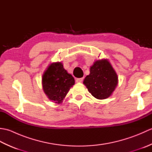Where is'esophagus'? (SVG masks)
I'll return each instance as SVG.
<instances>
[{"label": "esophagus", "instance_id": "esophagus-1", "mask_svg": "<svg viewBox=\"0 0 152 152\" xmlns=\"http://www.w3.org/2000/svg\"><path fill=\"white\" fill-rule=\"evenodd\" d=\"M83 78H76V82L77 83H80V82H82L83 81Z\"/></svg>", "mask_w": 152, "mask_h": 152}]
</instances>
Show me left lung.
<instances>
[{"label":"left lung","mask_w":152,"mask_h":152,"mask_svg":"<svg viewBox=\"0 0 152 152\" xmlns=\"http://www.w3.org/2000/svg\"><path fill=\"white\" fill-rule=\"evenodd\" d=\"M83 84L89 93L97 99H105L110 96L118 83V75L108 59L95 61L90 67Z\"/></svg>","instance_id":"8db88e82"}]
</instances>
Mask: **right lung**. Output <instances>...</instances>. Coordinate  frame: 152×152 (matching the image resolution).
I'll return each instance as SVG.
<instances>
[{
  "label": "right lung",
  "instance_id": "right-lung-1",
  "mask_svg": "<svg viewBox=\"0 0 152 152\" xmlns=\"http://www.w3.org/2000/svg\"><path fill=\"white\" fill-rule=\"evenodd\" d=\"M42 83L48 99L61 104L75 81L72 76L64 69L61 62H56L50 64L44 71Z\"/></svg>",
  "mask_w": 152,
  "mask_h": 152
}]
</instances>
